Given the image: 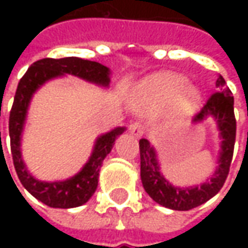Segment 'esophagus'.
<instances>
[{
    "label": "esophagus",
    "instance_id": "obj_1",
    "mask_svg": "<svg viewBox=\"0 0 248 248\" xmlns=\"http://www.w3.org/2000/svg\"><path fill=\"white\" fill-rule=\"evenodd\" d=\"M128 131L131 135H134L135 138H140L142 135H143V127H142V124L138 123V121H134V123H131L128 127Z\"/></svg>",
    "mask_w": 248,
    "mask_h": 248
}]
</instances>
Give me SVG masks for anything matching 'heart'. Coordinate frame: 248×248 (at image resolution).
Segmentation results:
<instances>
[{"label":"heart","instance_id":"b5f03b06","mask_svg":"<svg viewBox=\"0 0 248 248\" xmlns=\"http://www.w3.org/2000/svg\"><path fill=\"white\" fill-rule=\"evenodd\" d=\"M202 92L193 84H186L181 74H158L140 85L137 106L140 110H152L171 102V110L176 114H186L199 103Z\"/></svg>","mask_w":248,"mask_h":248}]
</instances>
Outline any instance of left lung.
Segmentation results:
<instances>
[{"label":"left lung","instance_id":"obj_1","mask_svg":"<svg viewBox=\"0 0 248 248\" xmlns=\"http://www.w3.org/2000/svg\"><path fill=\"white\" fill-rule=\"evenodd\" d=\"M210 117L215 120L217 128L219 129V137L222 139L218 167L210 179L197 186L179 187L171 185L160 171L155 148L150 146L148 139L139 140L142 185L146 193L160 205L176 211H187L208 202L224 186L233 157L236 119L233 96L222 76L217 78V92L208 98L207 103L193 117V123L199 124Z\"/></svg>","mask_w":248,"mask_h":248}]
</instances>
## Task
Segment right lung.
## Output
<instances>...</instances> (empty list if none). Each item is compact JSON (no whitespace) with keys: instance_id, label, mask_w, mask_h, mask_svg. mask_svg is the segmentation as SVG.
<instances>
[{"instance_id":"obj_1","label":"right lung","mask_w":248,"mask_h":248,"mask_svg":"<svg viewBox=\"0 0 248 248\" xmlns=\"http://www.w3.org/2000/svg\"><path fill=\"white\" fill-rule=\"evenodd\" d=\"M63 74H72L103 87H108L110 82V70L98 62L84 61L74 56L63 59L45 58L34 62L20 78L9 114L11 152L19 181L37 200L53 208H73L82 205L90 200L96 190L99 170L103 160L113 149L117 137L125 131L124 127H117L110 132L100 135L95 142L92 155L87 164L82 167L78 174L72 178L58 182H43L35 179L27 171L20 153V138L26 114L34 92L46 81L55 77H61Z\"/></svg>"}]
</instances>
